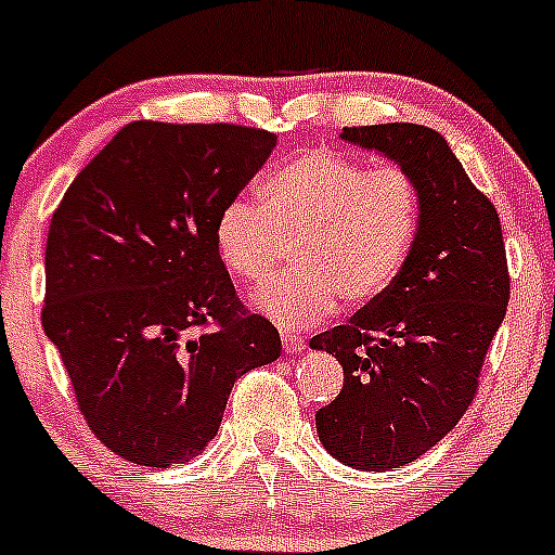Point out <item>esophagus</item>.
<instances>
[{
  "label": "esophagus",
  "mask_w": 555,
  "mask_h": 555,
  "mask_svg": "<svg viewBox=\"0 0 555 555\" xmlns=\"http://www.w3.org/2000/svg\"><path fill=\"white\" fill-rule=\"evenodd\" d=\"M283 349L285 351H304V341L299 333H283Z\"/></svg>",
  "instance_id": "obj_1"
}]
</instances>
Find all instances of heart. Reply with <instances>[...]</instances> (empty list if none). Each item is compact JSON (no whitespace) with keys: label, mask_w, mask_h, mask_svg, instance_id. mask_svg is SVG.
Returning a JSON list of instances; mask_svg holds the SVG:
<instances>
[{"label":"heart","mask_w":555,"mask_h":555,"mask_svg":"<svg viewBox=\"0 0 555 555\" xmlns=\"http://www.w3.org/2000/svg\"><path fill=\"white\" fill-rule=\"evenodd\" d=\"M264 206L232 198L214 219V246L232 278L261 288L285 248L299 275L278 280L254 304L285 331L318 325L338 299L378 301L402 275L421 224V193L402 166H371L333 151H309L261 188Z\"/></svg>","instance_id":"obj_1"}]
</instances>
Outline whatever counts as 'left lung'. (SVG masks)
<instances>
[{
    "instance_id": "left-lung-1",
    "label": "left lung",
    "mask_w": 555,
    "mask_h": 555,
    "mask_svg": "<svg viewBox=\"0 0 555 555\" xmlns=\"http://www.w3.org/2000/svg\"><path fill=\"white\" fill-rule=\"evenodd\" d=\"M341 140L413 175L421 224L402 275L347 325L309 347L344 367V389L318 410L338 463L389 470L450 434L479 386L511 296L500 217L439 132L421 124L347 127Z\"/></svg>"
}]
</instances>
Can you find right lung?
Segmentation results:
<instances>
[{"mask_svg":"<svg viewBox=\"0 0 555 555\" xmlns=\"http://www.w3.org/2000/svg\"><path fill=\"white\" fill-rule=\"evenodd\" d=\"M275 145L235 124H127L52 214L41 325L94 437L137 466L198 457L235 380L280 357L214 246Z\"/></svg>","mask_w":555,"mask_h":555,"instance_id":"obj_1","label":"right lung"}]
</instances>
